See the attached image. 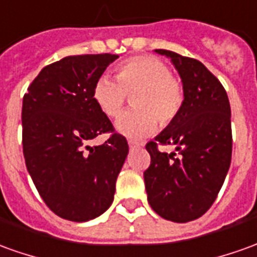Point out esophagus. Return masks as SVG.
<instances>
[{
	"mask_svg": "<svg viewBox=\"0 0 257 257\" xmlns=\"http://www.w3.org/2000/svg\"><path fill=\"white\" fill-rule=\"evenodd\" d=\"M128 145H129V149H136V147H141V145H139V143H136V142H134V141H129Z\"/></svg>",
	"mask_w": 257,
	"mask_h": 257,
	"instance_id": "1",
	"label": "esophagus"
}]
</instances>
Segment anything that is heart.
<instances>
[{
	"label": "heart",
	"mask_w": 257,
	"mask_h": 257,
	"mask_svg": "<svg viewBox=\"0 0 257 257\" xmlns=\"http://www.w3.org/2000/svg\"><path fill=\"white\" fill-rule=\"evenodd\" d=\"M116 79L100 76L91 91L93 101L108 118L121 114L126 93L138 91L134 107L115 122L116 131L131 141H141L161 125L171 123L184 104V87L168 66L159 58L138 55L122 61L115 68Z\"/></svg>",
	"instance_id": "heart-1"
}]
</instances>
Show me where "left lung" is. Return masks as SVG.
I'll return each mask as SVG.
<instances>
[{
  "instance_id": "8db88e82",
  "label": "left lung",
  "mask_w": 257,
  "mask_h": 257,
  "mask_svg": "<svg viewBox=\"0 0 257 257\" xmlns=\"http://www.w3.org/2000/svg\"><path fill=\"white\" fill-rule=\"evenodd\" d=\"M184 87L178 116L149 142L150 166L143 177L147 200L160 217L188 222L214 203L227 177L231 153V107L220 80L200 62L168 50ZM157 144H175L176 154H161Z\"/></svg>"
}]
</instances>
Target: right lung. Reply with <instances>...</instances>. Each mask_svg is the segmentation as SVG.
<instances>
[{
	"instance_id": "obj_1",
	"label": "right lung",
	"mask_w": 257,
	"mask_h": 257,
	"mask_svg": "<svg viewBox=\"0 0 257 257\" xmlns=\"http://www.w3.org/2000/svg\"><path fill=\"white\" fill-rule=\"evenodd\" d=\"M115 54L71 55L44 66L22 104L25 163L51 211L69 221L96 218L114 200L128 142L93 101L91 91ZM101 133L100 147L87 143Z\"/></svg>"
}]
</instances>
